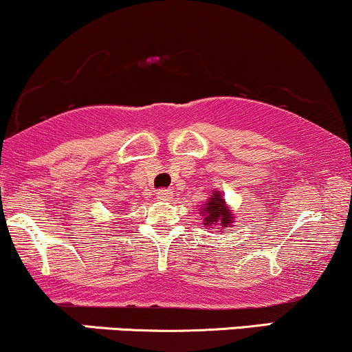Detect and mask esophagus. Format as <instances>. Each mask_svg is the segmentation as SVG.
Wrapping results in <instances>:
<instances>
[{
  "label": "esophagus",
  "mask_w": 352,
  "mask_h": 352,
  "mask_svg": "<svg viewBox=\"0 0 352 352\" xmlns=\"http://www.w3.org/2000/svg\"><path fill=\"white\" fill-rule=\"evenodd\" d=\"M172 197H173L172 188H160L159 192H157V199L160 201H170Z\"/></svg>",
  "instance_id": "obj_1"
}]
</instances>
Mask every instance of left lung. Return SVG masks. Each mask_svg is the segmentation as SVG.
Returning <instances> with one entry per match:
<instances>
[{"instance_id":"1","label":"left lung","mask_w":352,"mask_h":352,"mask_svg":"<svg viewBox=\"0 0 352 352\" xmlns=\"http://www.w3.org/2000/svg\"><path fill=\"white\" fill-rule=\"evenodd\" d=\"M204 213V225L205 227H213V225H220V228L228 227L233 223V213L225 204V197L220 192H213L208 201H205L204 207L200 208Z\"/></svg>"}]
</instances>
